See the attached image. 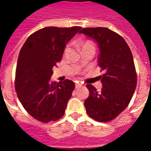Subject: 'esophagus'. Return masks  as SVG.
<instances>
[{"label": "esophagus", "mask_w": 151, "mask_h": 151, "mask_svg": "<svg viewBox=\"0 0 151 151\" xmlns=\"http://www.w3.org/2000/svg\"><path fill=\"white\" fill-rule=\"evenodd\" d=\"M81 86H82V84H81L80 82H76L75 83L76 88H79V87H81Z\"/></svg>", "instance_id": "obj_1"}]
</instances>
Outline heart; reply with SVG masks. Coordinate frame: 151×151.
I'll return each mask as SVG.
<instances>
[{
	"instance_id": "b5f03b06",
	"label": "heart",
	"mask_w": 151,
	"mask_h": 151,
	"mask_svg": "<svg viewBox=\"0 0 151 151\" xmlns=\"http://www.w3.org/2000/svg\"><path fill=\"white\" fill-rule=\"evenodd\" d=\"M78 45L81 47L82 50L89 48V47H94L95 48V44L91 40H80L78 42ZM67 50V47H65V51Z\"/></svg>"
}]
</instances>
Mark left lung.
<instances>
[{
    "label": "left lung",
    "instance_id": "1",
    "mask_svg": "<svg viewBox=\"0 0 151 151\" xmlns=\"http://www.w3.org/2000/svg\"><path fill=\"white\" fill-rule=\"evenodd\" d=\"M79 33L95 40L99 48L98 65L104 71L99 76L100 91L91 84L89 97L84 102L92 119L108 122L128 107L137 86V73L129 47L122 36L106 27L83 28Z\"/></svg>",
    "mask_w": 151,
    "mask_h": 151
}]
</instances>
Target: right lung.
I'll list each match as a JSON object with an SVG mask.
<instances>
[{"label":"right lung","instance_id":"add662e5","mask_svg":"<svg viewBox=\"0 0 151 151\" xmlns=\"http://www.w3.org/2000/svg\"><path fill=\"white\" fill-rule=\"evenodd\" d=\"M80 27H48L31 34L22 47L17 62L15 90L25 110L43 123L63 116L74 90V82L66 79L51 82L52 68L61 60L66 43Z\"/></svg>","mask_w":151,"mask_h":151}]
</instances>
